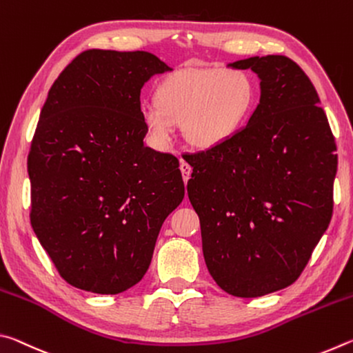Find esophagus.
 Wrapping results in <instances>:
<instances>
[{"mask_svg": "<svg viewBox=\"0 0 353 353\" xmlns=\"http://www.w3.org/2000/svg\"><path fill=\"white\" fill-rule=\"evenodd\" d=\"M191 166L187 163V162H183V160H181V171H182V177H183V182L187 183L188 182V179H190V176H191Z\"/></svg>", "mask_w": 353, "mask_h": 353, "instance_id": "1", "label": "esophagus"}]
</instances>
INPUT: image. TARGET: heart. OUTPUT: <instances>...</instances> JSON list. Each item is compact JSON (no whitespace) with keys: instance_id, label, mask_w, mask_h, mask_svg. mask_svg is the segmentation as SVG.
Wrapping results in <instances>:
<instances>
[{"instance_id":"1","label":"heart","mask_w":353,"mask_h":353,"mask_svg":"<svg viewBox=\"0 0 353 353\" xmlns=\"http://www.w3.org/2000/svg\"><path fill=\"white\" fill-rule=\"evenodd\" d=\"M255 101V83L246 71L179 70L160 83L157 101L141 105V118L157 146L168 145L174 123L183 121V135L190 145L213 149L246 126Z\"/></svg>"}]
</instances>
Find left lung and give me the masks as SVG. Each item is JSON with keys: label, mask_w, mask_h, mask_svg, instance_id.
I'll return each mask as SVG.
<instances>
[{"label": "left lung", "mask_w": 353, "mask_h": 353, "mask_svg": "<svg viewBox=\"0 0 353 353\" xmlns=\"http://www.w3.org/2000/svg\"><path fill=\"white\" fill-rule=\"evenodd\" d=\"M227 67L259 76L260 103L234 139L188 160L187 190L214 282L232 296L260 297L296 282L327 230L336 146L296 62L254 56Z\"/></svg>", "instance_id": "obj_1"}]
</instances>
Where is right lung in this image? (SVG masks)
I'll list each match as a JSON object with an SVG mask.
<instances>
[{"mask_svg": "<svg viewBox=\"0 0 353 353\" xmlns=\"http://www.w3.org/2000/svg\"><path fill=\"white\" fill-rule=\"evenodd\" d=\"M172 71L146 51L88 50L48 92L28 157L34 234L63 280L132 288L185 196L179 160L145 146L140 93Z\"/></svg>", "mask_w": 353, "mask_h": 353, "instance_id": "add662e5", "label": "right lung"}]
</instances>
